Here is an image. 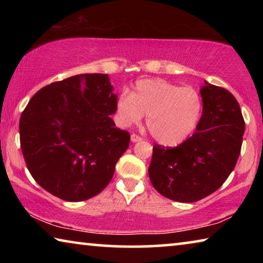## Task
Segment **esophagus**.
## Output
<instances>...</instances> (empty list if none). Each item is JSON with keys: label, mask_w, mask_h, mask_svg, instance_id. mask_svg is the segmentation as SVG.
I'll use <instances>...</instances> for the list:
<instances>
[{"label": "esophagus", "mask_w": 263, "mask_h": 263, "mask_svg": "<svg viewBox=\"0 0 263 263\" xmlns=\"http://www.w3.org/2000/svg\"><path fill=\"white\" fill-rule=\"evenodd\" d=\"M131 140H132V142H137V141L142 140V138L140 136L136 135V133H132V135H131Z\"/></svg>", "instance_id": "34e87169"}]
</instances>
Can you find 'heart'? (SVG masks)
I'll return each mask as SVG.
<instances>
[{
    "label": "heart",
    "instance_id": "b5f03b06",
    "mask_svg": "<svg viewBox=\"0 0 263 263\" xmlns=\"http://www.w3.org/2000/svg\"><path fill=\"white\" fill-rule=\"evenodd\" d=\"M202 99L196 89L181 87L162 79H144L131 94L123 92L117 101L119 121L124 126L139 123L147 115L151 135L163 145H177L197 126L202 115Z\"/></svg>",
    "mask_w": 263,
    "mask_h": 263
}]
</instances>
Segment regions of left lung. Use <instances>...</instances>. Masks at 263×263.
I'll return each mask as SVG.
<instances>
[{
  "label": "left lung",
  "mask_w": 263,
  "mask_h": 263,
  "mask_svg": "<svg viewBox=\"0 0 263 263\" xmlns=\"http://www.w3.org/2000/svg\"><path fill=\"white\" fill-rule=\"evenodd\" d=\"M201 95L203 115L197 132L175 147L153 146L151 183L176 202H197L219 189L241 151L245 121L235 97L206 81Z\"/></svg>",
  "instance_id": "left-lung-1"
}]
</instances>
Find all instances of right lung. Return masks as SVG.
I'll return each instance as SVG.
<instances>
[{"label": "right lung", "mask_w": 263, "mask_h": 263, "mask_svg": "<svg viewBox=\"0 0 263 263\" xmlns=\"http://www.w3.org/2000/svg\"><path fill=\"white\" fill-rule=\"evenodd\" d=\"M106 74H80L52 82L32 96L20 119L26 167L48 193L68 202L99 195L130 144L109 115L117 96Z\"/></svg>", "instance_id": "add662e5"}]
</instances>
